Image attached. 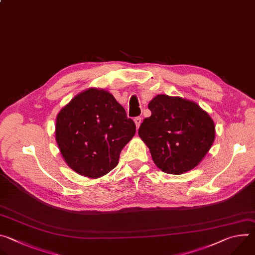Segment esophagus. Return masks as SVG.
I'll list each match as a JSON object with an SVG mask.
<instances>
[{
    "mask_svg": "<svg viewBox=\"0 0 255 255\" xmlns=\"http://www.w3.org/2000/svg\"><path fill=\"white\" fill-rule=\"evenodd\" d=\"M134 122H135V124H136L137 129H138L139 126H140V124H141V118H140V117H136V118L134 119Z\"/></svg>",
    "mask_w": 255,
    "mask_h": 255,
    "instance_id": "1",
    "label": "esophagus"
}]
</instances>
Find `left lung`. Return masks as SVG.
Returning <instances> with one entry per match:
<instances>
[{
  "mask_svg": "<svg viewBox=\"0 0 255 255\" xmlns=\"http://www.w3.org/2000/svg\"><path fill=\"white\" fill-rule=\"evenodd\" d=\"M151 116L141 123L138 134L162 171L181 174L195 168L210 150L215 125L195 102L157 95L148 104Z\"/></svg>",
  "mask_w": 255,
  "mask_h": 255,
  "instance_id": "left-lung-1",
  "label": "left lung"
}]
</instances>
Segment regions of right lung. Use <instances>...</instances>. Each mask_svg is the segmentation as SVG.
<instances>
[{"instance_id":"obj_1","label":"right lung","mask_w":255,"mask_h":255,"mask_svg":"<svg viewBox=\"0 0 255 255\" xmlns=\"http://www.w3.org/2000/svg\"><path fill=\"white\" fill-rule=\"evenodd\" d=\"M132 119L112 94L99 89L80 93L56 117L55 139L67 165L97 178L117 166L121 150L136 132Z\"/></svg>"}]
</instances>
